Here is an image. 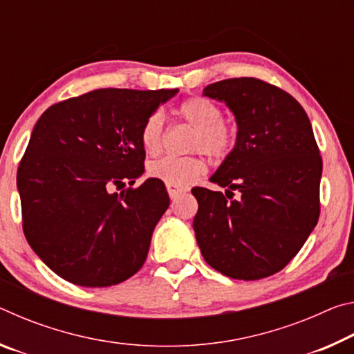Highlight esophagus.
Segmentation results:
<instances>
[{
  "label": "esophagus",
  "instance_id": "34e87169",
  "mask_svg": "<svg viewBox=\"0 0 354 354\" xmlns=\"http://www.w3.org/2000/svg\"><path fill=\"white\" fill-rule=\"evenodd\" d=\"M167 192H169L170 198H176L179 194H183V192H185V189L184 187H179V185L167 184Z\"/></svg>",
  "mask_w": 354,
  "mask_h": 354
}]
</instances>
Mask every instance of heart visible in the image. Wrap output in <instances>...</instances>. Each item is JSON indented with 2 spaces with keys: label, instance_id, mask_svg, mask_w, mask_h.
Segmentation results:
<instances>
[{
  "label": "heart",
  "instance_id": "obj_1",
  "mask_svg": "<svg viewBox=\"0 0 354 354\" xmlns=\"http://www.w3.org/2000/svg\"><path fill=\"white\" fill-rule=\"evenodd\" d=\"M178 113L185 123L196 129L192 142L194 151H203L214 159H225L231 154L237 142L234 123L223 118L218 103L206 97H190L178 107ZM164 113L154 111L143 123L140 142L145 153L158 156L164 147ZM206 170L205 160L198 156L187 158H164L149 165V175L165 184L187 185Z\"/></svg>",
  "mask_w": 354,
  "mask_h": 354
}]
</instances>
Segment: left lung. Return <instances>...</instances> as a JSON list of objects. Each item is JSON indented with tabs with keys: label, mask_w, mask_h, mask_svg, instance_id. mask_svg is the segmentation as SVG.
Listing matches in <instances>:
<instances>
[{
	"label": "left lung",
	"mask_w": 354,
	"mask_h": 354,
	"mask_svg": "<svg viewBox=\"0 0 354 354\" xmlns=\"http://www.w3.org/2000/svg\"><path fill=\"white\" fill-rule=\"evenodd\" d=\"M205 95L225 101L239 131L234 149L211 178L226 194L192 189L196 242L209 266L226 277H272L297 256L320 215L322 156L308 113L290 93L257 77L209 84Z\"/></svg>",
	"instance_id": "left-lung-1"
}]
</instances>
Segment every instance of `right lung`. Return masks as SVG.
I'll return each mask as SVG.
<instances>
[{
  "label": "right lung",
  "instance_id": "obj_1",
  "mask_svg": "<svg viewBox=\"0 0 354 354\" xmlns=\"http://www.w3.org/2000/svg\"><path fill=\"white\" fill-rule=\"evenodd\" d=\"M170 91L98 88L48 107L17 171L23 232L68 283L107 287L142 268L170 198L143 173L140 131ZM130 185L126 187V183Z\"/></svg>",
  "mask_w": 354,
  "mask_h": 354
}]
</instances>
